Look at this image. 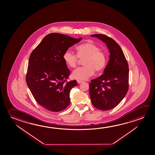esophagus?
I'll return each instance as SVG.
<instances>
[{"mask_svg": "<svg viewBox=\"0 0 155 155\" xmlns=\"http://www.w3.org/2000/svg\"><path fill=\"white\" fill-rule=\"evenodd\" d=\"M77 83H78V84H80V83H81L83 82V81H79V80H77Z\"/></svg>", "mask_w": 155, "mask_h": 155, "instance_id": "obj_1", "label": "esophagus"}]
</instances>
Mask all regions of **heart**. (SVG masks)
<instances>
[{
  "label": "heart",
  "instance_id": "heart-1",
  "mask_svg": "<svg viewBox=\"0 0 155 155\" xmlns=\"http://www.w3.org/2000/svg\"><path fill=\"white\" fill-rule=\"evenodd\" d=\"M76 51V54L68 49L64 52L63 56L65 63L72 68L77 66L79 58H84L83 61L84 66L77 68L72 72V75L74 78L84 81L92 76L94 71L99 72L105 67L107 55L93 42L89 41L78 46Z\"/></svg>",
  "mask_w": 155,
  "mask_h": 155
}]
</instances>
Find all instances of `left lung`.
<instances>
[{
    "label": "left lung",
    "instance_id": "1",
    "mask_svg": "<svg viewBox=\"0 0 155 155\" xmlns=\"http://www.w3.org/2000/svg\"><path fill=\"white\" fill-rule=\"evenodd\" d=\"M91 37L103 41L110 54L104 74L90 83V96L96 108L103 111L109 110L118 105L127 92L128 64L122 48L113 39L102 34H94Z\"/></svg>",
    "mask_w": 155,
    "mask_h": 155
}]
</instances>
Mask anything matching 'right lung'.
I'll return each mask as SVG.
<instances>
[{
  "label": "right lung",
  "mask_w": 155,
  "mask_h": 155,
  "mask_svg": "<svg viewBox=\"0 0 155 155\" xmlns=\"http://www.w3.org/2000/svg\"><path fill=\"white\" fill-rule=\"evenodd\" d=\"M81 39L50 33L31 53L26 83L38 104L51 111H62L70 103V91L78 84L76 80L66 82L70 71L63 56Z\"/></svg>",
  "instance_id": "obj_1"
}]
</instances>
